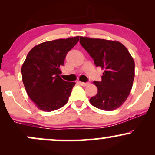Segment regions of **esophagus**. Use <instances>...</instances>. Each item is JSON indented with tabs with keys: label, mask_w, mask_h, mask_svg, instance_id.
Instances as JSON below:
<instances>
[{
	"label": "esophagus",
	"mask_w": 155,
	"mask_h": 155,
	"mask_svg": "<svg viewBox=\"0 0 155 155\" xmlns=\"http://www.w3.org/2000/svg\"><path fill=\"white\" fill-rule=\"evenodd\" d=\"M79 84L80 85H81V86L83 87H86L87 86V85H89V82H82V81H79Z\"/></svg>",
	"instance_id": "esophagus-1"
}]
</instances>
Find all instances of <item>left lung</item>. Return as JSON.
Masks as SVG:
<instances>
[{
	"instance_id": "obj_1",
	"label": "left lung",
	"mask_w": 155,
	"mask_h": 155,
	"mask_svg": "<svg viewBox=\"0 0 155 155\" xmlns=\"http://www.w3.org/2000/svg\"><path fill=\"white\" fill-rule=\"evenodd\" d=\"M80 44L93 58L96 66L104 69L101 81H94L97 93L90 99L92 106L113 111L127 100L135 76V63L122 43L116 41L80 37Z\"/></svg>"
}]
</instances>
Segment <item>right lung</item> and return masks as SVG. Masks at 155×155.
I'll use <instances>...</instances> for the list:
<instances>
[{"label": "right lung", "mask_w": 155, "mask_h": 155, "mask_svg": "<svg viewBox=\"0 0 155 155\" xmlns=\"http://www.w3.org/2000/svg\"><path fill=\"white\" fill-rule=\"evenodd\" d=\"M79 36L46 41L29 51L22 69L27 93L39 109L52 111L67 104L75 82L61 79L60 67Z\"/></svg>", "instance_id": "obj_1"}]
</instances>
